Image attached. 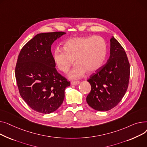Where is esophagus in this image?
Masks as SVG:
<instances>
[{
	"mask_svg": "<svg viewBox=\"0 0 147 147\" xmlns=\"http://www.w3.org/2000/svg\"><path fill=\"white\" fill-rule=\"evenodd\" d=\"M80 81H72V82H71V84L72 85H78V84H80Z\"/></svg>",
	"mask_w": 147,
	"mask_h": 147,
	"instance_id": "esophagus-1",
	"label": "esophagus"
}]
</instances>
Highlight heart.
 Returning a JSON list of instances; mask_svg holds the SVG:
<instances>
[{"label": "heart", "instance_id": "heart-1", "mask_svg": "<svg viewBox=\"0 0 147 147\" xmlns=\"http://www.w3.org/2000/svg\"><path fill=\"white\" fill-rule=\"evenodd\" d=\"M63 49L53 53L54 62L61 72L66 74L74 63H77L69 74L71 79L83 76L87 72L98 71L104 65L107 52L105 40L99 36L76 37L67 40Z\"/></svg>", "mask_w": 147, "mask_h": 147}]
</instances>
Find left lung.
Masks as SVG:
<instances>
[{
  "label": "left lung",
  "instance_id": "8db88e82",
  "mask_svg": "<svg viewBox=\"0 0 147 147\" xmlns=\"http://www.w3.org/2000/svg\"><path fill=\"white\" fill-rule=\"evenodd\" d=\"M110 54L107 63L87 80L91 90L86 100L98 111H108L116 107L128 87L130 65L124 49L114 37L110 39Z\"/></svg>",
  "mask_w": 147,
  "mask_h": 147
}]
</instances>
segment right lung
Listing matches in <instances>:
<instances>
[{
    "label": "right lung",
    "mask_w": 147,
    "mask_h": 147,
    "mask_svg": "<svg viewBox=\"0 0 147 147\" xmlns=\"http://www.w3.org/2000/svg\"><path fill=\"white\" fill-rule=\"evenodd\" d=\"M64 32L38 34L21 49L15 78L22 99L32 110L43 114L56 111L63 101L70 82L55 68L51 46Z\"/></svg>",
    "instance_id": "obj_1"
}]
</instances>
